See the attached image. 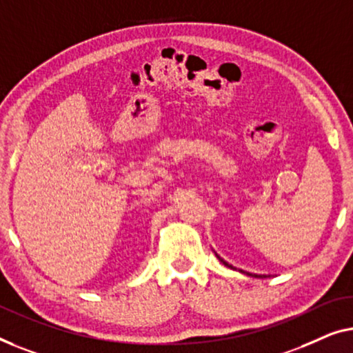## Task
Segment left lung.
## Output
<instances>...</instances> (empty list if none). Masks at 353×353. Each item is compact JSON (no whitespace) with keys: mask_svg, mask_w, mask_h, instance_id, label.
<instances>
[{"mask_svg":"<svg viewBox=\"0 0 353 353\" xmlns=\"http://www.w3.org/2000/svg\"><path fill=\"white\" fill-rule=\"evenodd\" d=\"M217 257H219V256H217ZM219 261H221V262H222V264H224V265H227V267H232V265H228V264H227V262H225L224 259H221V257H219ZM248 275H251V274H248ZM254 276H257V275H254Z\"/></svg>","mask_w":353,"mask_h":353,"instance_id":"obj_1","label":"left lung"}]
</instances>
